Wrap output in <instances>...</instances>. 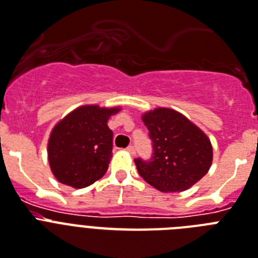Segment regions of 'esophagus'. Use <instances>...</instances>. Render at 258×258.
<instances>
[{
    "mask_svg": "<svg viewBox=\"0 0 258 258\" xmlns=\"http://www.w3.org/2000/svg\"><path fill=\"white\" fill-rule=\"evenodd\" d=\"M127 152H130L131 155H135V147H134V146H128V147H127Z\"/></svg>",
    "mask_w": 258,
    "mask_h": 258,
    "instance_id": "esophagus-1",
    "label": "esophagus"
}]
</instances>
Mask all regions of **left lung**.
Segmentation results:
<instances>
[{
	"label": "left lung",
	"instance_id": "left-lung-1",
	"mask_svg": "<svg viewBox=\"0 0 258 258\" xmlns=\"http://www.w3.org/2000/svg\"><path fill=\"white\" fill-rule=\"evenodd\" d=\"M142 119L150 133L152 156L135 159V164L150 185L162 192H181L208 172L213 158L211 142L184 115L156 108Z\"/></svg>",
	"mask_w": 258,
	"mask_h": 258
}]
</instances>
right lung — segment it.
I'll return each instance as SVG.
<instances>
[{
    "mask_svg": "<svg viewBox=\"0 0 258 258\" xmlns=\"http://www.w3.org/2000/svg\"><path fill=\"white\" fill-rule=\"evenodd\" d=\"M119 110L82 106L54 127L47 155L51 172L59 183L85 188L106 173L114 136L107 120Z\"/></svg>",
    "mask_w": 258,
    "mask_h": 258,
    "instance_id": "1",
    "label": "right lung"
}]
</instances>
